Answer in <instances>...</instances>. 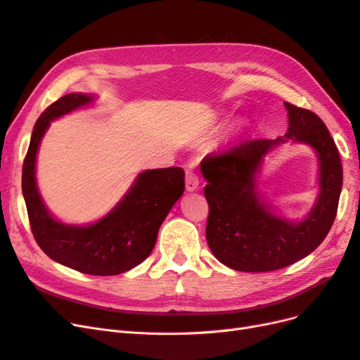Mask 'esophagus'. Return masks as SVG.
I'll return each mask as SVG.
<instances>
[{
	"label": "esophagus",
	"mask_w": 360,
	"mask_h": 360,
	"mask_svg": "<svg viewBox=\"0 0 360 360\" xmlns=\"http://www.w3.org/2000/svg\"><path fill=\"white\" fill-rule=\"evenodd\" d=\"M184 184H186V191L192 192L197 191L200 186V179L197 176V172L192 169H186V177H184Z\"/></svg>",
	"instance_id": "obj_1"
}]
</instances>
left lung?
Listing matches in <instances>:
<instances>
[{"label":"left lung","instance_id":"left-lung-1","mask_svg":"<svg viewBox=\"0 0 360 360\" xmlns=\"http://www.w3.org/2000/svg\"><path fill=\"white\" fill-rule=\"evenodd\" d=\"M290 127L285 135L309 143L321 159V195L307 220L287 223L259 202L255 174L262 158L286 139H250L222 153L207 155L201 172L209 204L205 238L222 264L240 271H271L309 255L330 231L342 188V165L323 120L285 102Z\"/></svg>","mask_w":360,"mask_h":360}]
</instances>
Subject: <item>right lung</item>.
Segmentation results:
<instances>
[{
  "label": "right lung",
  "instance_id": "right-lung-1",
  "mask_svg": "<svg viewBox=\"0 0 360 360\" xmlns=\"http://www.w3.org/2000/svg\"><path fill=\"white\" fill-rule=\"evenodd\" d=\"M91 102L90 96L66 94L41 112L32 129L22 165V193L31 233L49 258L81 274L112 276L141 264L155 248L159 226L184 191L180 167L139 174L132 189L103 219L89 226L57 222L43 205L36 186V155L51 120Z\"/></svg>",
  "mask_w": 360,
  "mask_h": 360
}]
</instances>
